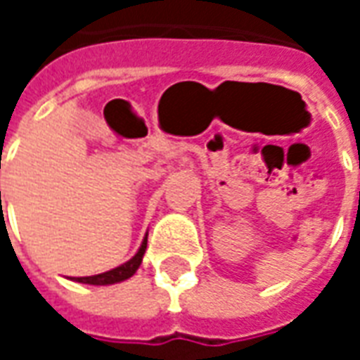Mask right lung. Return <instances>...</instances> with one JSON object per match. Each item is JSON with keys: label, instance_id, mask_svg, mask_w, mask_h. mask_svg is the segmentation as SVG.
Returning <instances> with one entry per match:
<instances>
[{"label": "right lung", "instance_id": "obj_1", "mask_svg": "<svg viewBox=\"0 0 360 360\" xmlns=\"http://www.w3.org/2000/svg\"><path fill=\"white\" fill-rule=\"evenodd\" d=\"M146 245H148V233L144 235L141 247L136 249L133 257L127 258L125 262L113 266L110 270L102 271V274H94V276H84V278H73L79 283H89V285H113L119 281H125L131 276H134V271L139 270V266L142 264V257L146 252Z\"/></svg>", "mask_w": 360, "mask_h": 360}]
</instances>
